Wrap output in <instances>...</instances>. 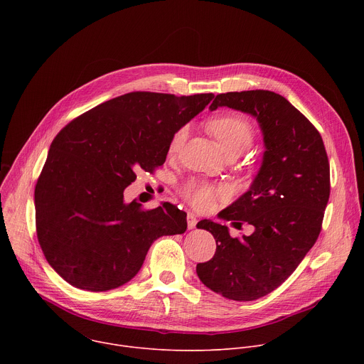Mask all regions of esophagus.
<instances>
[{
	"mask_svg": "<svg viewBox=\"0 0 364 364\" xmlns=\"http://www.w3.org/2000/svg\"><path fill=\"white\" fill-rule=\"evenodd\" d=\"M196 225H197L196 215H194V213H188V215H187V226H188V229H194Z\"/></svg>",
	"mask_w": 364,
	"mask_h": 364,
	"instance_id": "esophagus-1",
	"label": "esophagus"
}]
</instances>
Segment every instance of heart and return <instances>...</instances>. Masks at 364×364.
<instances>
[{
    "label": "heart",
    "mask_w": 364,
    "mask_h": 364,
    "mask_svg": "<svg viewBox=\"0 0 364 364\" xmlns=\"http://www.w3.org/2000/svg\"><path fill=\"white\" fill-rule=\"evenodd\" d=\"M207 128L215 135L225 154H242L253 139V128L247 119L239 115H220L212 118ZM186 136V128L177 131L170 142V152H176ZM183 196L188 203L200 210H210L218 198L225 196L222 188L213 186L190 181L183 187Z\"/></svg>",
    "instance_id": "obj_1"
}]
</instances>
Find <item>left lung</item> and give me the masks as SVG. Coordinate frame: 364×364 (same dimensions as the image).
Returning a JSON list of instances; mask_svg holds the SVG:
<instances>
[{
    "mask_svg": "<svg viewBox=\"0 0 364 364\" xmlns=\"http://www.w3.org/2000/svg\"><path fill=\"white\" fill-rule=\"evenodd\" d=\"M222 107L253 117L264 135L262 164L249 190L218 215L255 230L232 237L226 225L200 220L197 228L213 235L216 253L196 272L225 298L253 301L277 289L314 246L330 197V164L320 132L284 96L228 92L209 109Z\"/></svg>",
    "mask_w": 364,
    "mask_h": 364,
    "instance_id": "1",
    "label": "left lung"
}]
</instances>
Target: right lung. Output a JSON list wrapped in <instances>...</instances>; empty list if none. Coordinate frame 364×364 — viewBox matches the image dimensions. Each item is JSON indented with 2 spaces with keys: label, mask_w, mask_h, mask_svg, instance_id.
Returning <instances> with one entry per match:
<instances>
[{
  "label": "right lung",
  "mask_w": 364,
  "mask_h": 364,
  "mask_svg": "<svg viewBox=\"0 0 364 364\" xmlns=\"http://www.w3.org/2000/svg\"><path fill=\"white\" fill-rule=\"evenodd\" d=\"M213 93L131 92L100 103L53 139L34 191L36 228L50 267L70 285L100 292L131 281L161 236L181 235L187 215L170 203H127L136 170L163 166L177 131Z\"/></svg>",
  "instance_id": "right-lung-1"
}]
</instances>
